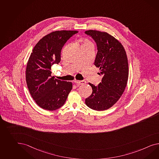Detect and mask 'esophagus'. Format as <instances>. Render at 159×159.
Masks as SVG:
<instances>
[{
  "label": "esophagus",
  "mask_w": 159,
  "mask_h": 159,
  "mask_svg": "<svg viewBox=\"0 0 159 159\" xmlns=\"http://www.w3.org/2000/svg\"><path fill=\"white\" fill-rule=\"evenodd\" d=\"M74 82L75 84H76L77 85H82V84H85L86 81L84 80H82V81H78V80H75Z\"/></svg>",
  "instance_id": "1"
}]
</instances>
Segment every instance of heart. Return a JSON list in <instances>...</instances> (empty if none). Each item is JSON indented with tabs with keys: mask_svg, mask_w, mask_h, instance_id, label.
I'll return each instance as SVG.
<instances>
[{
	"mask_svg": "<svg viewBox=\"0 0 159 159\" xmlns=\"http://www.w3.org/2000/svg\"><path fill=\"white\" fill-rule=\"evenodd\" d=\"M84 44H91V43L89 41H87V40H86L85 42H84Z\"/></svg>",
	"mask_w": 159,
	"mask_h": 159,
	"instance_id": "obj_1",
	"label": "heart"
}]
</instances>
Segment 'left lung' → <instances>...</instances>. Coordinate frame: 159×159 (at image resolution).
Wrapping results in <instances>:
<instances>
[{
	"label": "left lung",
	"mask_w": 159,
	"mask_h": 159,
	"mask_svg": "<svg viewBox=\"0 0 159 159\" xmlns=\"http://www.w3.org/2000/svg\"><path fill=\"white\" fill-rule=\"evenodd\" d=\"M96 43L98 52L94 65L100 68L102 82L92 88V94L85 99L86 106L96 111L107 110L121 97L126 86L129 65L123 45L108 33L90 30L85 32Z\"/></svg>",
	"instance_id": "8db88e82"
}]
</instances>
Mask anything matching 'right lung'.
Instances as JSON below:
<instances>
[{"label": "right lung", "instance_id": "right-lung-1", "mask_svg": "<svg viewBox=\"0 0 159 159\" xmlns=\"http://www.w3.org/2000/svg\"><path fill=\"white\" fill-rule=\"evenodd\" d=\"M78 31L61 30L43 37L34 46L26 69L29 92L37 104L54 111L64 105L73 88L71 82L62 81L51 76V67L61 61L62 48Z\"/></svg>", "mask_w": 159, "mask_h": 159}]
</instances>
